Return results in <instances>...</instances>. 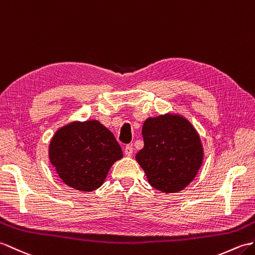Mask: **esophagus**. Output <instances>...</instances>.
Here are the masks:
<instances>
[{
    "mask_svg": "<svg viewBox=\"0 0 255 255\" xmlns=\"http://www.w3.org/2000/svg\"><path fill=\"white\" fill-rule=\"evenodd\" d=\"M125 154L127 156H131L133 154V147L131 145H126V147H125Z\"/></svg>",
    "mask_w": 255,
    "mask_h": 255,
    "instance_id": "obj_1",
    "label": "esophagus"
}]
</instances>
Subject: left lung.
<instances>
[{
    "instance_id": "left-lung-1",
    "label": "left lung",
    "mask_w": 255,
    "mask_h": 255,
    "mask_svg": "<svg viewBox=\"0 0 255 255\" xmlns=\"http://www.w3.org/2000/svg\"><path fill=\"white\" fill-rule=\"evenodd\" d=\"M144 146L135 161L152 187L164 193L183 190L202 166L204 150L192 124L179 114L146 118L142 126Z\"/></svg>"
}]
</instances>
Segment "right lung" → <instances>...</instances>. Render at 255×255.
<instances>
[{
    "label": "right lung",
    "mask_w": 255,
    "mask_h": 255,
    "mask_svg": "<svg viewBox=\"0 0 255 255\" xmlns=\"http://www.w3.org/2000/svg\"><path fill=\"white\" fill-rule=\"evenodd\" d=\"M123 151L114 134L99 121H75L58 128L49 145L50 162L64 183L79 191L103 185Z\"/></svg>",
    "instance_id": "1"
}]
</instances>
